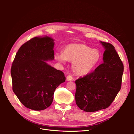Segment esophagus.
Masks as SVG:
<instances>
[{
  "instance_id": "esophagus-1",
  "label": "esophagus",
  "mask_w": 134,
  "mask_h": 134,
  "mask_svg": "<svg viewBox=\"0 0 134 134\" xmlns=\"http://www.w3.org/2000/svg\"><path fill=\"white\" fill-rule=\"evenodd\" d=\"M72 80V76L71 75H68L66 77V80L67 81H70Z\"/></svg>"
}]
</instances>
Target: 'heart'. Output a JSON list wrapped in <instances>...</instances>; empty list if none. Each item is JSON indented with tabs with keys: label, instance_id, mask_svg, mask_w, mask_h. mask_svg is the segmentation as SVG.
<instances>
[{
	"label": "heart",
	"instance_id": "heart-1",
	"mask_svg": "<svg viewBox=\"0 0 134 134\" xmlns=\"http://www.w3.org/2000/svg\"><path fill=\"white\" fill-rule=\"evenodd\" d=\"M100 52L80 43H71L63 48V53L56 52L55 58L65 64L66 60L72 62V69L75 73L84 75L90 73L99 63Z\"/></svg>",
	"mask_w": 134,
	"mask_h": 134
}]
</instances>
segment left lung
<instances>
[{"instance_id":"left-lung-1","label":"left lung","mask_w":134,"mask_h":134,"mask_svg":"<svg viewBox=\"0 0 134 134\" xmlns=\"http://www.w3.org/2000/svg\"><path fill=\"white\" fill-rule=\"evenodd\" d=\"M104 48L103 63L95 70L76 80L75 102L86 112H94L107 108L119 92L124 65L112 44L100 41Z\"/></svg>"}]
</instances>
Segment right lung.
<instances>
[{
    "label": "right lung",
    "instance_id": "obj_1",
    "mask_svg": "<svg viewBox=\"0 0 134 134\" xmlns=\"http://www.w3.org/2000/svg\"><path fill=\"white\" fill-rule=\"evenodd\" d=\"M54 40L36 37L19 48L11 68L12 88L26 107L41 111L51 104L56 88L65 82L62 71L47 63L54 59Z\"/></svg>",
    "mask_w": 134,
    "mask_h": 134
}]
</instances>
